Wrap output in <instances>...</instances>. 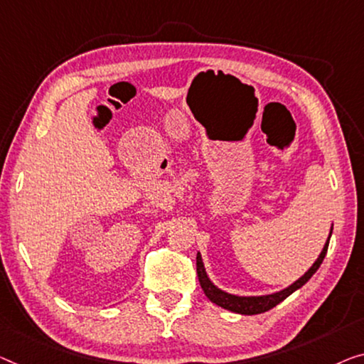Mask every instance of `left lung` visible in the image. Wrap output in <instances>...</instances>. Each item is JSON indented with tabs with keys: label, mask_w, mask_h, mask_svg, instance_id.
<instances>
[{
	"label": "left lung",
	"mask_w": 364,
	"mask_h": 364,
	"mask_svg": "<svg viewBox=\"0 0 364 364\" xmlns=\"http://www.w3.org/2000/svg\"><path fill=\"white\" fill-rule=\"evenodd\" d=\"M333 230V225H332ZM332 230H330V235H332ZM330 235L325 242V245L322 248L321 255L316 259V263L312 264L311 268L306 271V274H302L299 279L294 281L291 286H287L286 289L273 292V294H267V296H235V294H229V292L222 291L217 287L213 281L209 279L208 273H205L203 258H200V253H198L196 257V271H198V278H199V284L203 287L204 294L208 296V299L210 302L217 304L222 309H227V311L237 312V314H243V316H255V314H262L267 312L269 309H273L274 306H278L279 302H283L287 296H291L292 292L299 289L304 284L307 283L309 279L312 278V274L321 268V264L323 262L325 255H327V248H328V242H330Z\"/></svg>",
	"instance_id": "left-lung-1"
}]
</instances>
